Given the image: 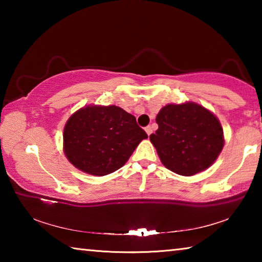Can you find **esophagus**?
<instances>
[{
    "label": "esophagus",
    "instance_id": "1",
    "mask_svg": "<svg viewBox=\"0 0 262 262\" xmlns=\"http://www.w3.org/2000/svg\"><path fill=\"white\" fill-rule=\"evenodd\" d=\"M145 132H147V134L148 135H150L152 133V128H151V126H147L145 127Z\"/></svg>",
    "mask_w": 262,
    "mask_h": 262
}]
</instances>
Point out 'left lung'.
<instances>
[{"label":"left lung","instance_id":"left-lung-1","mask_svg":"<svg viewBox=\"0 0 262 262\" xmlns=\"http://www.w3.org/2000/svg\"><path fill=\"white\" fill-rule=\"evenodd\" d=\"M158 129L150 135L163 165L180 176H193L209 167L224 145L217 118L201 105L164 106L156 117Z\"/></svg>","mask_w":262,"mask_h":262}]
</instances>
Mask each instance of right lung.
<instances>
[{
    "mask_svg": "<svg viewBox=\"0 0 262 262\" xmlns=\"http://www.w3.org/2000/svg\"><path fill=\"white\" fill-rule=\"evenodd\" d=\"M148 135L134 115L118 106H86L64 126V154L75 167L92 176L117 171Z\"/></svg>",
    "mask_w": 262,
    "mask_h": 262,
    "instance_id": "right-lung-1",
    "label": "right lung"
}]
</instances>
